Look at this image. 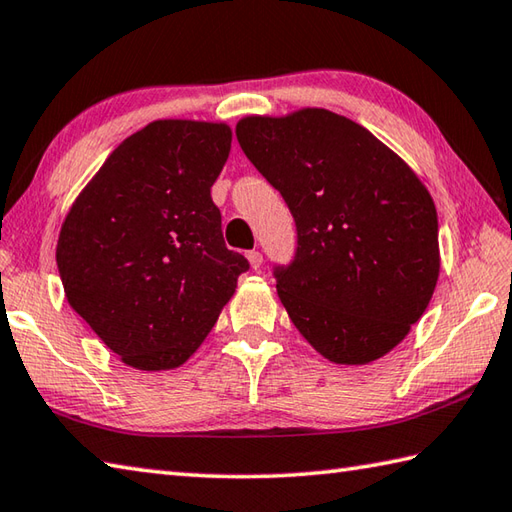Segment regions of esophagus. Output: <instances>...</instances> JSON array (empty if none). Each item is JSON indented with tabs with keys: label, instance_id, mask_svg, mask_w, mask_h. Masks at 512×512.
I'll list each match as a JSON object with an SVG mask.
<instances>
[{
	"label": "esophagus",
	"instance_id": "obj_1",
	"mask_svg": "<svg viewBox=\"0 0 512 512\" xmlns=\"http://www.w3.org/2000/svg\"><path fill=\"white\" fill-rule=\"evenodd\" d=\"M246 257H248L250 266H253L255 270L262 268V262H264V259H262V253H259V250H250V253H248Z\"/></svg>",
	"mask_w": 512,
	"mask_h": 512
}]
</instances>
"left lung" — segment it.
<instances>
[{
    "mask_svg": "<svg viewBox=\"0 0 512 512\" xmlns=\"http://www.w3.org/2000/svg\"><path fill=\"white\" fill-rule=\"evenodd\" d=\"M235 133L295 219L293 262L273 268L290 322L335 364L390 353L439 277L426 186L370 130L324 108L244 117Z\"/></svg>",
    "mask_w": 512,
    "mask_h": 512,
    "instance_id": "8db88e82",
    "label": "left lung"
}]
</instances>
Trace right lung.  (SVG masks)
Instances as JSON below:
<instances>
[{"label": "right lung", "instance_id": "add662e5", "mask_svg": "<svg viewBox=\"0 0 512 512\" xmlns=\"http://www.w3.org/2000/svg\"><path fill=\"white\" fill-rule=\"evenodd\" d=\"M230 139L226 124L159 119L124 139L68 210L66 299L128 366H182L250 268L226 248L210 197Z\"/></svg>", "mask_w": 512, "mask_h": 512}]
</instances>
